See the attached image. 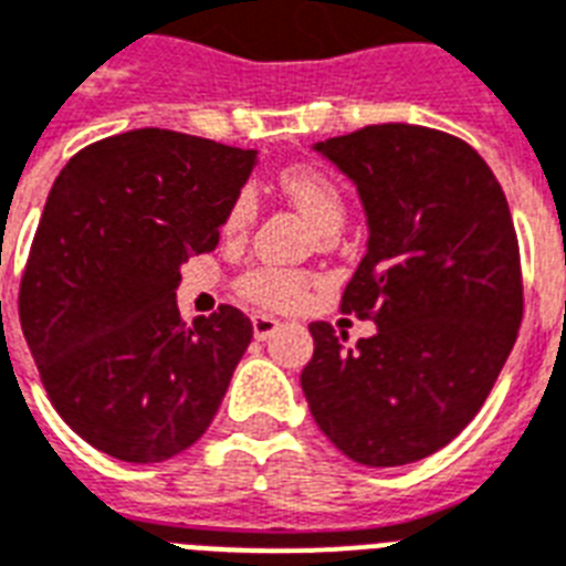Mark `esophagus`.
Masks as SVG:
<instances>
[{"instance_id": "34e87169", "label": "esophagus", "mask_w": 566, "mask_h": 566, "mask_svg": "<svg viewBox=\"0 0 566 566\" xmlns=\"http://www.w3.org/2000/svg\"><path fill=\"white\" fill-rule=\"evenodd\" d=\"M251 324H254V336L256 338H269L271 333H274V329L280 327V321L277 318H271V315H254V318H251Z\"/></svg>"}]
</instances>
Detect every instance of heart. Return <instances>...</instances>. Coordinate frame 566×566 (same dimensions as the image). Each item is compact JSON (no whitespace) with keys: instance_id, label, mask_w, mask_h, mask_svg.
Wrapping results in <instances>:
<instances>
[{"instance_id":"1","label":"heart","mask_w":566,"mask_h":566,"mask_svg":"<svg viewBox=\"0 0 566 566\" xmlns=\"http://www.w3.org/2000/svg\"><path fill=\"white\" fill-rule=\"evenodd\" d=\"M280 189L286 192L289 201L304 212L306 219H310L324 237H336L338 230H342V224H345L347 219L345 196H342L338 184H333L327 175H321V171L310 169V166H295V169H286L280 175ZM254 189H239L228 216H224V230H228V233H242V230L254 221ZM306 286H310V277L301 274V271L271 269V265L248 271L245 277H242V283H239L242 295H248L251 301H256V304L262 306L297 304V301L304 297Z\"/></svg>"}]
</instances>
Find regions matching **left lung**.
<instances>
[{
  "label": "left lung",
  "instance_id": "8db88e82",
  "mask_svg": "<svg viewBox=\"0 0 566 566\" xmlns=\"http://www.w3.org/2000/svg\"><path fill=\"white\" fill-rule=\"evenodd\" d=\"M356 184L368 251L342 312L377 333L347 342L312 321L301 374L321 432L359 464L427 459L476 418L523 321L512 212L488 163L459 137L368 125L315 143Z\"/></svg>",
  "mask_w": 566,
  "mask_h": 566
}]
</instances>
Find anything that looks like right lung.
Instances as JSON below:
<instances>
[{
  "label": "right lung",
  "instance_id": "1",
  "mask_svg": "<svg viewBox=\"0 0 566 566\" xmlns=\"http://www.w3.org/2000/svg\"><path fill=\"white\" fill-rule=\"evenodd\" d=\"M256 151L139 128L81 148L54 178L20 283V324L46 395L119 462L184 453L216 418L251 318H180V265L219 245Z\"/></svg>",
  "mask_w": 566,
  "mask_h": 566
}]
</instances>
